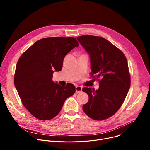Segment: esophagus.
<instances>
[{
	"mask_svg": "<svg viewBox=\"0 0 150 150\" xmlns=\"http://www.w3.org/2000/svg\"><path fill=\"white\" fill-rule=\"evenodd\" d=\"M75 90H76V93H79L82 92V87L79 86H76L75 87Z\"/></svg>",
	"mask_w": 150,
	"mask_h": 150,
	"instance_id": "esophagus-1",
	"label": "esophagus"
}]
</instances>
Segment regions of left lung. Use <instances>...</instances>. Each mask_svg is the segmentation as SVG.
Listing matches in <instances>:
<instances>
[{
	"label": "left lung",
	"mask_w": 150,
	"mask_h": 150,
	"mask_svg": "<svg viewBox=\"0 0 150 150\" xmlns=\"http://www.w3.org/2000/svg\"><path fill=\"white\" fill-rule=\"evenodd\" d=\"M76 39L89 54L91 75H96L93 78L100 86L96 91L91 88L82 89L89 96L88 102L83 106V111L93 120L106 119L120 109L129 89L127 59L119 49L103 38L84 35Z\"/></svg>",
	"instance_id": "obj_1"
}]
</instances>
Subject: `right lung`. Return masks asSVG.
I'll use <instances>...</instances> for the list:
<instances>
[{
  "label": "right lung",
  "instance_id": "add662e5",
  "mask_svg": "<svg viewBox=\"0 0 150 150\" xmlns=\"http://www.w3.org/2000/svg\"><path fill=\"white\" fill-rule=\"evenodd\" d=\"M73 37L40 39L23 53L16 67L14 83L23 105L39 120H48L60 112L65 100L75 92L52 81L54 70L62 69L66 55L78 46Z\"/></svg>",
  "mask_w": 150,
  "mask_h": 150
}]
</instances>
